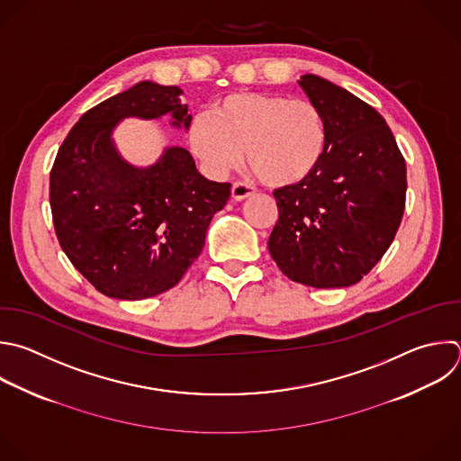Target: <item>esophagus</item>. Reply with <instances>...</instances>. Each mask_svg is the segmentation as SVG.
I'll return each mask as SVG.
<instances>
[{
    "mask_svg": "<svg viewBox=\"0 0 461 461\" xmlns=\"http://www.w3.org/2000/svg\"><path fill=\"white\" fill-rule=\"evenodd\" d=\"M255 194V188L249 185V183H233L231 186V197L235 201H244L248 197H251Z\"/></svg>",
    "mask_w": 461,
    "mask_h": 461,
    "instance_id": "1",
    "label": "esophagus"
}]
</instances>
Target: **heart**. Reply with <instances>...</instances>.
<instances>
[{
  "label": "heart",
  "instance_id": "obj_1",
  "mask_svg": "<svg viewBox=\"0 0 461 461\" xmlns=\"http://www.w3.org/2000/svg\"><path fill=\"white\" fill-rule=\"evenodd\" d=\"M192 151L213 176L239 167L242 149L253 174L269 186H293L321 165L328 124L308 99L280 94L237 92L199 112L188 126Z\"/></svg>",
  "mask_w": 461,
  "mask_h": 461
}]
</instances>
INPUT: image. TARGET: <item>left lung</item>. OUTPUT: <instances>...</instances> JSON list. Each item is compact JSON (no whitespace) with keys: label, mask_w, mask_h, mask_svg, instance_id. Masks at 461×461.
<instances>
[{"label":"left lung","mask_w":461,"mask_h":461,"mask_svg":"<svg viewBox=\"0 0 461 461\" xmlns=\"http://www.w3.org/2000/svg\"><path fill=\"white\" fill-rule=\"evenodd\" d=\"M298 85L326 119L328 146L308 179L273 192L278 221L267 248L294 282L348 287L375 267L398 231L405 161L373 106L315 74Z\"/></svg>","instance_id":"8db88e82"}]
</instances>
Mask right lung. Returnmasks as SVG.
Masks as SVG:
<instances>
[{"mask_svg": "<svg viewBox=\"0 0 461 461\" xmlns=\"http://www.w3.org/2000/svg\"><path fill=\"white\" fill-rule=\"evenodd\" d=\"M183 90L153 81L99 103L63 140L50 172L58 240L103 294L142 300L174 287L204 248L208 226L230 199V183L203 177L190 151L165 146L156 163H128L113 140L124 119H161L188 130Z\"/></svg>", "mask_w": 461, "mask_h": 461, "instance_id": "right-lung-1", "label": "right lung"}]
</instances>
